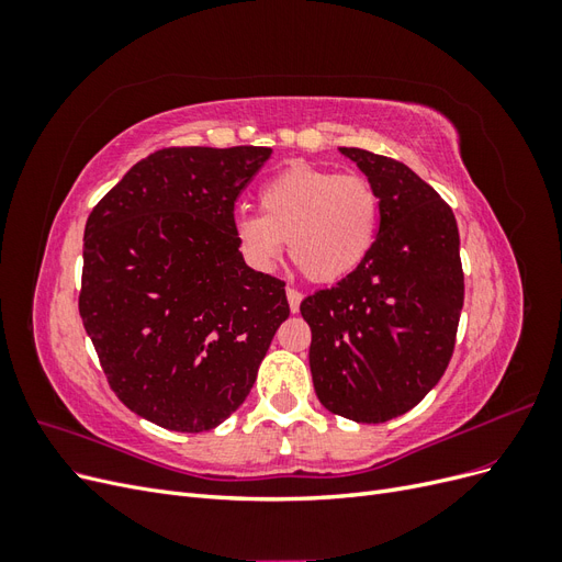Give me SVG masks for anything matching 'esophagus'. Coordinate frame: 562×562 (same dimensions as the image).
<instances>
[{"instance_id": "1", "label": "esophagus", "mask_w": 562, "mask_h": 562, "mask_svg": "<svg viewBox=\"0 0 562 562\" xmlns=\"http://www.w3.org/2000/svg\"><path fill=\"white\" fill-rule=\"evenodd\" d=\"M285 297H288V304H291V312H300V302H302V293L295 291V288H288L285 291Z\"/></svg>"}]
</instances>
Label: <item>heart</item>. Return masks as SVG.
Returning a JSON list of instances; mask_svg holds the SVG:
<instances>
[{
	"label": "heart",
	"instance_id": "obj_1",
	"mask_svg": "<svg viewBox=\"0 0 562 562\" xmlns=\"http://www.w3.org/2000/svg\"><path fill=\"white\" fill-rule=\"evenodd\" d=\"M262 213H239L234 236L244 258L262 271L288 250L304 277L333 283L368 258L380 225L375 184L314 164L283 168L260 190Z\"/></svg>",
	"mask_w": 562,
	"mask_h": 562
}]
</instances>
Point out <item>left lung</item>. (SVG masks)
Returning a JSON list of instances; mask_svg holds the SVG:
<instances>
[{
    "label": "left lung",
    "instance_id": "left-lung-1",
    "mask_svg": "<svg viewBox=\"0 0 562 562\" xmlns=\"http://www.w3.org/2000/svg\"><path fill=\"white\" fill-rule=\"evenodd\" d=\"M380 196L368 258L337 285L304 297L316 396L353 422L394 419L429 394L452 359L464 271L452 209L405 164L339 147Z\"/></svg>",
    "mask_w": 562,
    "mask_h": 562
}]
</instances>
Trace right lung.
<instances>
[{
    "label": "right lung",
    "instance_id": "add662e5",
    "mask_svg": "<svg viewBox=\"0 0 562 562\" xmlns=\"http://www.w3.org/2000/svg\"><path fill=\"white\" fill-rule=\"evenodd\" d=\"M269 147H166L98 201L79 314L128 411L211 431L239 407L281 323L285 283L244 262L234 201Z\"/></svg>",
    "mask_w": 562,
    "mask_h": 562
}]
</instances>
